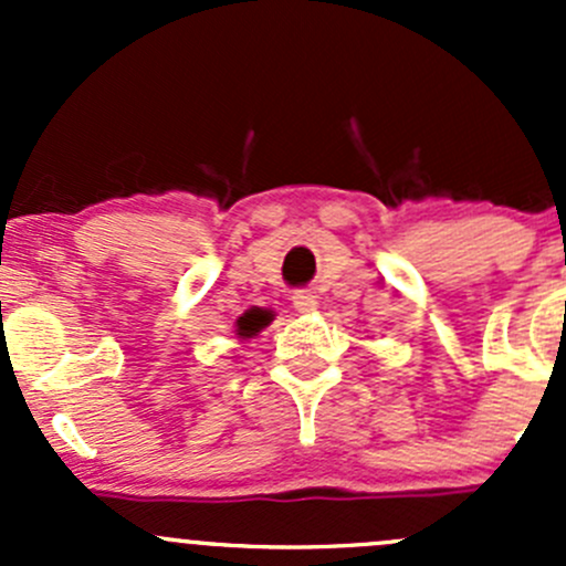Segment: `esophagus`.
<instances>
[{
  "mask_svg": "<svg viewBox=\"0 0 566 566\" xmlns=\"http://www.w3.org/2000/svg\"><path fill=\"white\" fill-rule=\"evenodd\" d=\"M293 306L298 312H315L317 310V295H312L310 290H295Z\"/></svg>",
  "mask_w": 566,
  "mask_h": 566,
  "instance_id": "esophagus-1",
  "label": "esophagus"
}]
</instances>
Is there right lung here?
Returning a JSON list of instances; mask_svg holds the SVG:
<instances>
[{"instance_id": "right-lung-1", "label": "right lung", "mask_w": 566, "mask_h": 566, "mask_svg": "<svg viewBox=\"0 0 566 566\" xmlns=\"http://www.w3.org/2000/svg\"><path fill=\"white\" fill-rule=\"evenodd\" d=\"M265 323H268V317L260 315V312H247V315L238 319V334L254 336L256 331H260Z\"/></svg>"}]
</instances>
